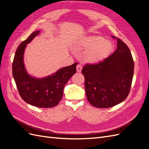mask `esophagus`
<instances>
[{"label": "esophagus", "mask_w": 149, "mask_h": 149, "mask_svg": "<svg viewBox=\"0 0 149 149\" xmlns=\"http://www.w3.org/2000/svg\"><path fill=\"white\" fill-rule=\"evenodd\" d=\"M76 70H77L78 73H80V72L81 71V70H82V66H81V65H78L77 66H76Z\"/></svg>", "instance_id": "obj_1"}]
</instances>
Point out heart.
I'll list each match as a JSON object with an SVG mask.
<instances>
[{
    "label": "heart",
    "mask_w": 149,
    "mask_h": 149,
    "mask_svg": "<svg viewBox=\"0 0 149 149\" xmlns=\"http://www.w3.org/2000/svg\"><path fill=\"white\" fill-rule=\"evenodd\" d=\"M78 45L81 48L86 49L83 54L84 61L91 64L101 62L110 55L113 49V44L101 36L90 35L82 38Z\"/></svg>",
    "instance_id": "b5f03b06"
}]
</instances>
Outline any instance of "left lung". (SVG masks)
Masks as SVG:
<instances>
[{
    "label": "left lung",
    "mask_w": 149,
    "mask_h": 149,
    "mask_svg": "<svg viewBox=\"0 0 149 149\" xmlns=\"http://www.w3.org/2000/svg\"><path fill=\"white\" fill-rule=\"evenodd\" d=\"M112 37L117 40L116 51L99 63L86 64L81 71L88 100L98 108L111 107L124 101L132 81L134 63L130 49L120 39Z\"/></svg>",
    "instance_id": "obj_1"
}]
</instances>
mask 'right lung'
<instances>
[{
  "mask_svg": "<svg viewBox=\"0 0 149 149\" xmlns=\"http://www.w3.org/2000/svg\"><path fill=\"white\" fill-rule=\"evenodd\" d=\"M39 32V30L34 31L18 47L12 63V74L19 94L24 101L37 107H53L57 106L62 99L65 85L76 73L78 63L63 68L55 74L42 79L28 74L24 64V53L26 44Z\"/></svg>",
  "mask_w": 149,
  "mask_h": 149,
  "instance_id": "obj_1",
  "label": "right lung"
}]
</instances>
